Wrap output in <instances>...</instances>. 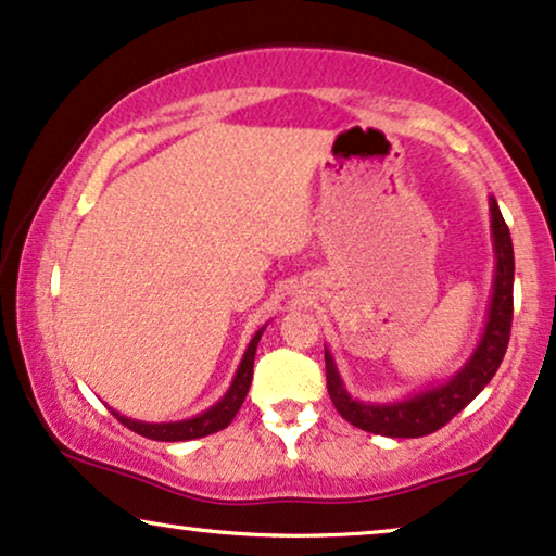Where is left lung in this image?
I'll return each mask as SVG.
<instances>
[{
	"instance_id": "8db88e82",
	"label": "left lung",
	"mask_w": 556,
	"mask_h": 556,
	"mask_svg": "<svg viewBox=\"0 0 556 556\" xmlns=\"http://www.w3.org/2000/svg\"><path fill=\"white\" fill-rule=\"evenodd\" d=\"M491 214V239H494V292H491L486 325L476 345L473 355L466 359L456 375L441 386L420 390L416 395L393 403H367L357 401L345 390L338 365L330 350L325 348L327 367V393L334 408L348 424L363 428L367 433L388 438H420L438 431L448 420L466 408L483 388L494 378L502 365L506 348H509L511 317H514V247L511 233L506 226L502 208L496 199H489Z\"/></svg>"
}]
</instances>
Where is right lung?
<instances>
[{
  "instance_id": "add662e5",
  "label": "right lung",
  "mask_w": 556,
  "mask_h": 556,
  "mask_svg": "<svg viewBox=\"0 0 556 556\" xmlns=\"http://www.w3.org/2000/svg\"><path fill=\"white\" fill-rule=\"evenodd\" d=\"M262 332H264V327L254 332V338H252V342H249L244 357H241L237 375H233L229 390H226L222 401L211 405L208 410H203V413H199V416H193L189 420H174V424H146V420L125 418L118 410H113V416L118 418L123 426H128L130 431L151 438V441L176 443V441H193V438L218 433L222 428L231 424L249 393V386H252V372H254V355H256V345H260V340H262Z\"/></svg>"
}]
</instances>
